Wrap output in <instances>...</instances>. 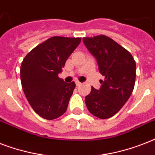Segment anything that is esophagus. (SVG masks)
<instances>
[{
	"instance_id": "obj_1",
	"label": "esophagus",
	"mask_w": 155,
	"mask_h": 155,
	"mask_svg": "<svg viewBox=\"0 0 155 155\" xmlns=\"http://www.w3.org/2000/svg\"><path fill=\"white\" fill-rule=\"evenodd\" d=\"M75 84H76V86H80V85H81V83L80 81H75Z\"/></svg>"
}]
</instances>
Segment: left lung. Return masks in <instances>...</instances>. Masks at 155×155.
<instances>
[{"label":"left lung","mask_w":155,"mask_h":155,"mask_svg":"<svg viewBox=\"0 0 155 155\" xmlns=\"http://www.w3.org/2000/svg\"><path fill=\"white\" fill-rule=\"evenodd\" d=\"M83 42L98 63L104 76L100 89L92 87L85 97L87 108L101 119L119 112L131 96L136 79V63L131 54L110 38L98 35L84 38Z\"/></svg>","instance_id":"left-lung-1"}]
</instances>
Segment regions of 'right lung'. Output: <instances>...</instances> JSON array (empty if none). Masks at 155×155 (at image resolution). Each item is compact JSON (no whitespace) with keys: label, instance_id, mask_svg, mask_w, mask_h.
I'll return each mask as SVG.
<instances>
[{"label":"right lung","instance_id":"obj_1","mask_svg":"<svg viewBox=\"0 0 155 155\" xmlns=\"http://www.w3.org/2000/svg\"><path fill=\"white\" fill-rule=\"evenodd\" d=\"M80 38L52 37L28 53L21 66L23 92L37 114L54 120L65 113L75 87V82L58 78Z\"/></svg>","mask_w":155,"mask_h":155}]
</instances>
